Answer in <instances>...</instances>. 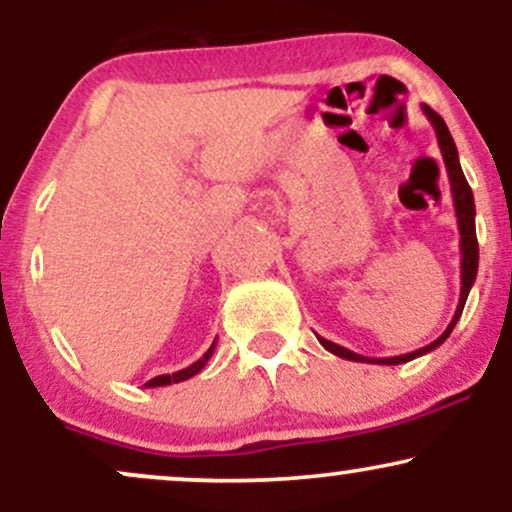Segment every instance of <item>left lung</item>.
Listing matches in <instances>:
<instances>
[{
    "instance_id": "left-lung-1",
    "label": "left lung",
    "mask_w": 512,
    "mask_h": 512,
    "mask_svg": "<svg viewBox=\"0 0 512 512\" xmlns=\"http://www.w3.org/2000/svg\"><path fill=\"white\" fill-rule=\"evenodd\" d=\"M424 115L428 117L433 129H436V137H438V146H440V154H443V163L445 170H448V180H450V192H452V204H455V216H457V228H460V267H462V289H460V303H457L455 315H452L448 330H445L436 342L426 344L424 349H416L411 354H402V356H390V358H368L356 354V351L344 349V346L330 342L325 337H317V342L325 346L327 351L339 358H346V361H356V363H378V366H399V363H407L414 361V358L428 354V351L438 349L445 339L450 337V332L455 330L457 320H460L464 303H467L469 291H472L474 279H477V269H479V243H477V226H474V216H477V209H474V195H472V187H469L467 178H464L462 166H460V156H457V146L452 142V134L445 120L440 117L436 110L428 108L424 103L421 105Z\"/></svg>"
}]
</instances>
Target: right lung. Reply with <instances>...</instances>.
<instances>
[{
    "label": "right lung",
    "instance_id": "obj_1",
    "mask_svg": "<svg viewBox=\"0 0 512 512\" xmlns=\"http://www.w3.org/2000/svg\"><path fill=\"white\" fill-rule=\"evenodd\" d=\"M214 349H216V339H214V344H211L209 349H207V354L199 358V361L192 363V366H187V368H182V370H175V373L156 375V378H151L149 383H146V387H166V385H173V383H182V380H190L192 375H197L199 370L207 366L211 354H214Z\"/></svg>",
    "mask_w": 512,
    "mask_h": 512
}]
</instances>
